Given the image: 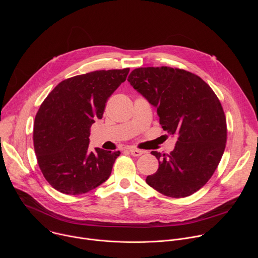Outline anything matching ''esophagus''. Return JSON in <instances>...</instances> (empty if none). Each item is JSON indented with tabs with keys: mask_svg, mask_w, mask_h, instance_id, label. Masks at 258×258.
Masks as SVG:
<instances>
[{
	"mask_svg": "<svg viewBox=\"0 0 258 258\" xmlns=\"http://www.w3.org/2000/svg\"><path fill=\"white\" fill-rule=\"evenodd\" d=\"M130 152H131V154H132L133 156H135V157L141 156L142 154H144V153H145L143 150H139V149H135V148L130 149Z\"/></svg>",
	"mask_w": 258,
	"mask_h": 258,
	"instance_id": "34e87169",
	"label": "esophagus"
}]
</instances>
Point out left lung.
I'll return each instance as SVG.
<instances>
[{"mask_svg": "<svg viewBox=\"0 0 258 258\" xmlns=\"http://www.w3.org/2000/svg\"><path fill=\"white\" fill-rule=\"evenodd\" d=\"M157 108L162 128L177 138L170 154L156 156L159 167L146 182L159 193L187 197L212 176L227 142L224 109L212 89L198 76L171 67H141L127 79Z\"/></svg>", "mask_w": 258, "mask_h": 258, "instance_id": "left-lung-1", "label": "left lung"}]
</instances>
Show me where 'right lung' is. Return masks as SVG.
Listing matches in <instances>:
<instances>
[{"instance_id":"right-lung-1","label":"right lung","mask_w":258,"mask_h":258,"mask_svg":"<svg viewBox=\"0 0 258 258\" xmlns=\"http://www.w3.org/2000/svg\"><path fill=\"white\" fill-rule=\"evenodd\" d=\"M130 68L97 70L67 79L42 103L33 124L39 166L50 185L67 195L90 192L111 174L120 152H89L91 126Z\"/></svg>"}]
</instances>
